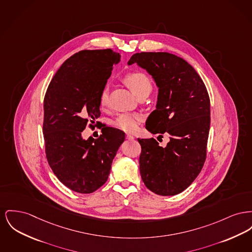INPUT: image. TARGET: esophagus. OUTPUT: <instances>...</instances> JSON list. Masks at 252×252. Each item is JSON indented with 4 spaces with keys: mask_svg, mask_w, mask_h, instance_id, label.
Listing matches in <instances>:
<instances>
[{
    "mask_svg": "<svg viewBox=\"0 0 252 252\" xmlns=\"http://www.w3.org/2000/svg\"><path fill=\"white\" fill-rule=\"evenodd\" d=\"M126 139L127 140H134V136L133 135H131V134H126Z\"/></svg>",
    "mask_w": 252,
    "mask_h": 252,
    "instance_id": "1",
    "label": "esophagus"
}]
</instances>
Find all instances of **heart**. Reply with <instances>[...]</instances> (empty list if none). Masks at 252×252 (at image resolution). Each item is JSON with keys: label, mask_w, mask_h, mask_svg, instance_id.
I'll use <instances>...</instances> for the list:
<instances>
[{"label": "heart", "mask_w": 252, "mask_h": 252, "mask_svg": "<svg viewBox=\"0 0 252 252\" xmlns=\"http://www.w3.org/2000/svg\"><path fill=\"white\" fill-rule=\"evenodd\" d=\"M125 84L132 90L134 94L138 97L143 93L150 92L152 89L151 81L148 75L143 72H131L124 77ZM108 103V93L104 89L100 96V104L102 107H105ZM143 117L137 112H126L120 114L114 121V126L125 132H134L139 125L142 123Z\"/></svg>", "instance_id": "heart-1"}]
</instances>
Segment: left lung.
Wrapping results in <instances>:
<instances>
[{
    "label": "left lung",
    "instance_id": "1",
    "mask_svg": "<svg viewBox=\"0 0 252 252\" xmlns=\"http://www.w3.org/2000/svg\"><path fill=\"white\" fill-rule=\"evenodd\" d=\"M127 63L146 69L159 89L147 129L159 137L169 135L164 148L153 138L138 139L141 177L152 192L176 195L191 185L206 161L210 126L207 88L192 66L174 54L135 53Z\"/></svg>",
    "mask_w": 252,
    "mask_h": 252
}]
</instances>
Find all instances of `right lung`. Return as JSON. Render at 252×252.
Wrapping results in <instances>:
<instances>
[{
  "instance_id": "1",
  "label": "right lung",
  "mask_w": 252,
  "mask_h": 252,
  "mask_svg": "<svg viewBox=\"0 0 252 252\" xmlns=\"http://www.w3.org/2000/svg\"><path fill=\"white\" fill-rule=\"evenodd\" d=\"M120 58L111 49L79 51L61 65L46 90V159L60 181L75 192H94L104 185L125 141V132L109 126L102 128L98 139L82 137L89 120L94 124L101 115L100 96Z\"/></svg>"
}]
</instances>
